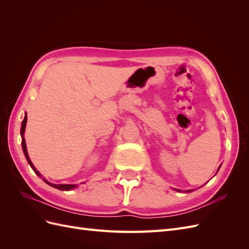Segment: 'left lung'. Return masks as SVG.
<instances>
[{
    "label": "left lung",
    "mask_w": 249,
    "mask_h": 249,
    "mask_svg": "<svg viewBox=\"0 0 249 249\" xmlns=\"http://www.w3.org/2000/svg\"><path fill=\"white\" fill-rule=\"evenodd\" d=\"M220 166H221V165H220ZM220 166L218 167V170L220 169ZM218 170H217V172H218ZM217 172H216V173H217ZM175 190H176V191H178V192H180V191H182V190H178V189H175ZM192 191H193V190H186V191H185V193H190V192H192Z\"/></svg>",
    "instance_id": "left-lung-1"
}]
</instances>
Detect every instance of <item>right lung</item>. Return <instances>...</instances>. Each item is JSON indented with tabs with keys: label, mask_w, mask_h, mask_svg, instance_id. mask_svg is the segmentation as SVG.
Instances as JSON below:
<instances>
[{
	"label": "right lung",
	"mask_w": 249,
	"mask_h": 249,
	"mask_svg": "<svg viewBox=\"0 0 249 249\" xmlns=\"http://www.w3.org/2000/svg\"><path fill=\"white\" fill-rule=\"evenodd\" d=\"M26 124H27V113L25 114V118H24V120H22V123H21V127H20L21 147H22V152H24V154H25L26 159H27V161H28V163H29L30 166H31V168L33 169V171L36 173L37 176H38L39 178H41L43 179V182H46L48 185H50V186H52V187L56 188V189H58V190H61V191H70V190H71V189H74V188H76V187H78V185H71V184H59V185H58V184H53V183H50L48 179H46L44 178H42L41 173L35 168V166L33 165V163L31 162V160H30L29 155H28L27 145H26V140H25V137H24V135H25V130H26Z\"/></svg>",
	"instance_id": "obj_1"
}]
</instances>
